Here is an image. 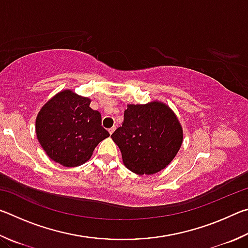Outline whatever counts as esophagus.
<instances>
[{
	"label": "esophagus",
	"instance_id": "1",
	"mask_svg": "<svg viewBox=\"0 0 248 248\" xmlns=\"http://www.w3.org/2000/svg\"><path fill=\"white\" fill-rule=\"evenodd\" d=\"M115 127H112V128H110V129H108V132L109 133H110V134H112V133H114V131H115Z\"/></svg>",
	"mask_w": 248,
	"mask_h": 248
}]
</instances>
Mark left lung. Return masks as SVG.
Segmentation results:
<instances>
[{"label": "left lung", "mask_w": 248, "mask_h": 248, "mask_svg": "<svg viewBox=\"0 0 248 248\" xmlns=\"http://www.w3.org/2000/svg\"><path fill=\"white\" fill-rule=\"evenodd\" d=\"M124 164L138 175H152L173 161L183 142V129L169 106L159 102L128 105L124 124L111 134Z\"/></svg>", "instance_id": "left-lung-1"}]
</instances>
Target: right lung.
Wrapping results in <instances>:
<instances>
[{
  "instance_id": "1",
  "label": "right lung",
  "mask_w": 248,
  "mask_h": 248,
  "mask_svg": "<svg viewBox=\"0 0 248 248\" xmlns=\"http://www.w3.org/2000/svg\"><path fill=\"white\" fill-rule=\"evenodd\" d=\"M90 104V98L66 90L41 108L36 119L37 138L54 162L65 167L82 165L109 137L102 127V115Z\"/></svg>"
}]
</instances>
